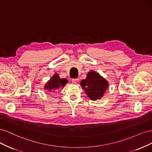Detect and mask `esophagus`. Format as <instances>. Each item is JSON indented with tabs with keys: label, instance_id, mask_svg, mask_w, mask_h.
<instances>
[{
	"label": "esophagus",
	"instance_id": "obj_1",
	"mask_svg": "<svg viewBox=\"0 0 152 152\" xmlns=\"http://www.w3.org/2000/svg\"><path fill=\"white\" fill-rule=\"evenodd\" d=\"M72 82L73 84H77L78 82H79V79H72Z\"/></svg>",
	"mask_w": 152,
	"mask_h": 152
}]
</instances>
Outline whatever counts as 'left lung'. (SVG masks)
I'll use <instances>...</instances> for the list:
<instances>
[{
  "label": "left lung",
  "mask_w": 152,
  "mask_h": 152,
  "mask_svg": "<svg viewBox=\"0 0 152 152\" xmlns=\"http://www.w3.org/2000/svg\"><path fill=\"white\" fill-rule=\"evenodd\" d=\"M80 85L91 99L96 100L103 97L108 83L99 73L91 71L87 73L86 79L81 81Z\"/></svg>",
  "instance_id": "obj_1"
}]
</instances>
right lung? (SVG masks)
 <instances>
[{
	"label": "right lung",
	"instance_id": "add662e5",
	"mask_svg": "<svg viewBox=\"0 0 152 152\" xmlns=\"http://www.w3.org/2000/svg\"><path fill=\"white\" fill-rule=\"evenodd\" d=\"M68 82L66 79H60L58 74H54L53 77L45 86V89H48L50 92H54L55 89H59V87H63Z\"/></svg>",
	"mask_w": 152,
	"mask_h": 152
}]
</instances>
